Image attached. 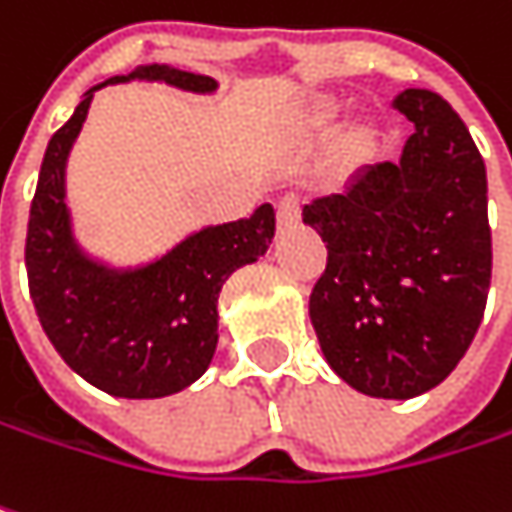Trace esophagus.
Segmentation results:
<instances>
[{
	"label": "esophagus",
	"mask_w": 512,
	"mask_h": 512,
	"mask_svg": "<svg viewBox=\"0 0 512 512\" xmlns=\"http://www.w3.org/2000/svg\"><path fill=\"white\" fill-rule=\"evenodd\" d=\"M300 209H303V201H300L297 192L282 195L279 203H276V221H279V227H282V230H285V227H294V224L300 221Z\"/></svg>",
	"instance_id": "34e87169"
}]
</instances>
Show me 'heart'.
<instances>
[{
    "mask_svg": "<svg viewBox=\"0 0 512 512\" xmlns=\"http://www.w3.org/2000/svg\"><path fill=\"white\" fill-rule=\"evenodd\" d=\"M332 119H335V107H332V104H317L314 113H311V122L320 125V128L329 125ZM349 142H352V148H364V145H367V133H364V130H355Z\"/></svg>",
    "mask_w": 512,
    "mask_h": 512,
    "instance_id": "b5f03b06",
    "label": "heart"
}]
</instances>
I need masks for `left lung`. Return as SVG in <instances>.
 Segmentation results:
<instances>
[{"label":"left lung","instance_id":"8db88e82","mask_svg":"<svg viewBox=\"0 0 512 512\" xmlns=\"http://www.w3.org/2000/svg\"><path fill=\"white\" fill-rule=\"evenodd\" d=\"M393 107L414 122L399 163L364 165L303 221L329 250L309 297L329 367L367 396L411 399L455 370L481 326L493 233L487 168L452 104L405 90Z\"/></svg>","mask_w":512,"mask_h":512}]
</instances>
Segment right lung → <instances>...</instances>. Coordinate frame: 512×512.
I'll list each match as a JSON object with an SVG mask.
<instances>
[{
    "mask_svg": "<svg viewBox=\"0 0 512 512\" xmlns=\"http://www.w3.org/2000/svg\"><path fill=\"white\" fill-rule=\"evenodd\" d=\"M165 81L212 92L206 75L174 66H139L84 92L72 119L49 139L28 215L25 271L43 332L60 358L98 390L125 399H160L198 382L218 344V294L241 265L265 256L276 230L271 203L250 218L192 233L163 259L116 271L90 259L72 236L66 157L84 128L95 92L122 81Z\"/></svg>",
    "mask_w": 512,
    "mask_h": 512,
    "instance_id": "1",
    "label": "right lung"
}]
</instances>
